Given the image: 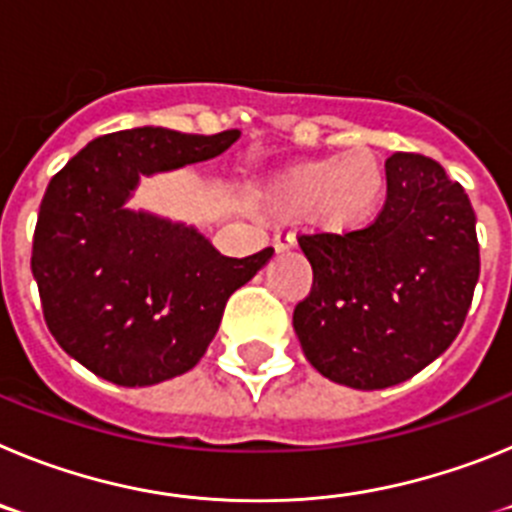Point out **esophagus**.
I'll return each mask as SVG.
<instances>
[{
	"label": "esophagus",
	"instance_id": "1",
	"mask_svg": "<svg viewBox=\"0 0 512 512\" xmlns=\"http://www.w3.org/2000/svg\"><path fill=\"white\" fill-rule=\"evenodd\" d=\"M295 243V233H289V230H279V233L274 235V248H277V251H287V248H292Z\"/></svg>",
	"mask_w": 512,
	"mask_h": 512
}]
</instances>
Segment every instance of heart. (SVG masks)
<instances>
[{
	"label": "heart",
	"instance_id": "obj_1",
	"mask_svg": "<svg viewBox=\"0 0 512 512\" xmlns=\"http://www.w3.org/2000/svg\"><path fill=\"white\" fill-rule=\"evenodd\" d=\"M384 187V174L369 151H348L338 158H320L292 166L274 184V200L287 212L315 210L328 225L364 220Z\"/></svg>",
	"mask_w": 512,
	"mask_h": 512
}]
</instances>
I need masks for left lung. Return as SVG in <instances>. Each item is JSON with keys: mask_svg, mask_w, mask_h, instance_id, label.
I'll list each match as a JSON object with an SVG mask.
<instances>
[{"mask_svg": "<svg viewBox=\"0 0 512 512\" xmlns=\"http://www.w3.org/2000/svg\"><path fill=\"white\" fill-rule=\"evenodd\" d=\"M387 202L372 225L300 235L310 295L292 325L330 382L384 390L451 346L479 279L477 217L459 182L420 153L387 158Z\"/></svg>", "mask_w": 512, "mask_h": 512, "instance_id": "left-lung-1", "label": "left lung"}]
</instances>
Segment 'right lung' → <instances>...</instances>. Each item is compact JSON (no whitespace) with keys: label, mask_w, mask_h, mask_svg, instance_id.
I'll return each instance as SVG.
<instances>
[{"label":"right lung","mask_w":512,"mask_h":512,"mask_svg":"<svg viewBox=\"0 0 512 512\" xmlns=\"http://www.w3.org/2000/svg\"><path fill=\"white\" fill-rule=\"evenodd\" d=\"M241 130L189 135L133 128L94 138L51 179L33 238V277L58 346L120 387L189 372L228 297L274 248L228 259L205 235L125 207L143 174L228 151Z\"/></svg>","instance_id":"add662e5"}]
</instances>
